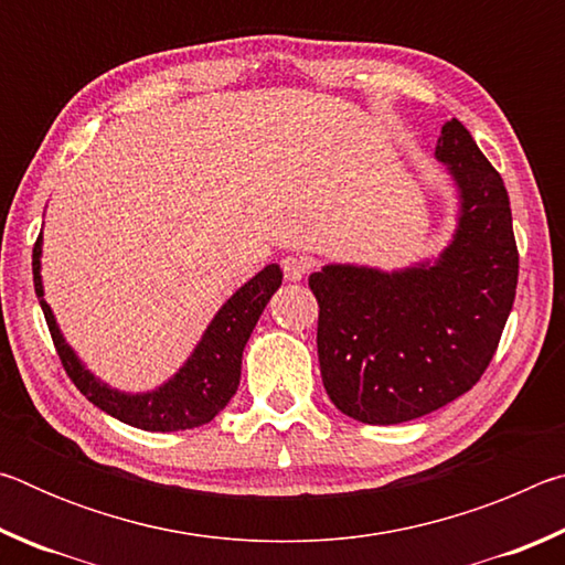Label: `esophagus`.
I'll use <instances>...</instances> for the list:
<instances>
[{"mask_svg": "<svg viewBox=\"0 0 565 565\" xmlns=\"http://www.w3.org/2000/svg\"><path fill=\"white\" fill-rule=\"evenodd\" d=\"M281 269H284V276L286 281H301L306 274H309V264H306V259H301V256H284L281 259Z\"/></svg>", "mask_w": 565, "mask_h": 565, "instance_id": "1", "label": "esophagus"}]
</instances>
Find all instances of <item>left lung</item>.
Returning a JSON list of instances; mask_svg holds the SVG:
<instances>
[{
	"mask_svg": "<svg viewBox=\"0 0 565 565\" xmlns=\"http://www.w3.org/2000/svg\"><path fill=\"white\" fill-rule=\"evenodd\" d=\"M436 159L461 191V216L434 266L331 264L309 276L323 388L361 424H404L473 388L515 299L519 246L501 174L458 119L444 124Z\"/></svg>",
	"mask_w": 565,
	"mask_h": 565,
	"instance_id": "obj_1",
	"label": "left lung"
}]
</instances>
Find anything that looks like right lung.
Wrapping results in <instances>:
<instances>
[{
	"label": "right lung",
	"instance_id": "right-lung-1",
	"mask_svg": "<svg viewBox=\"0 0 565 565\" xmlns=\"http://www.w3.org/2000/svg\"><path fill=\"white\" fill-rule=\"evenodd\" d=\"M40 256H42V234L36 238L32 252V271H34V291L42 303L46 327H50L54 349L66 376L74 386L87 396L94 406L107 411L109 416L124 420V424L145 428V431H186V428L204 426L222 411L238 388L242 379V353L248 337L259 321L264 306L269 303L274 291L281 286L284 274L279 264H269L264 271L246 281L232 299H228L214 321L209 323L206 333L191 359L179 369V374L167 381L164 386L149 394H119L107 384L94 379L82 366L74 351L66 347L60 327L52 317L50 303L44 301L42 276H40Z\"/></svg>",
	"mask_w": 565,
	"mask_h": 565
}]
</instances>
